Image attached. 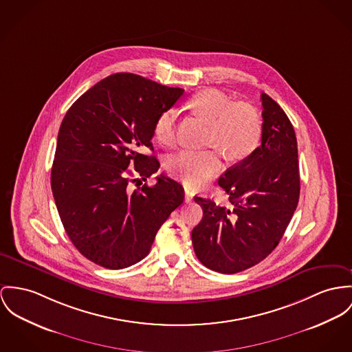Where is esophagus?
<instances>
[{
  "label": "esophagus",
  "instance_id": "34e87169",
  "mask_svg": "<svg viewBox=\"0 0 352 352\" xmlns=\"http://www.w3.org/2000/svg\"><path fill=\"white\" fill-rule=\"evenodd\" d=\"M192 197H194V194H192L191 191H189V190H185V201H186L188 204L192 201Z\"/></svg>",
  "mask_w": 352,
  "mask_h": 352
}]
</instances>
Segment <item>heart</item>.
Here are the masks:
<instances>
[{
  "mask_svg": "<svg viewBox=\"0 0 352 352\" xmlns=\"http://www.w3.org/2000/svg\"><path fill=\"white\" fill-rule=\"evenodd\" d=\"M190 104L210 123L208 144L216 146L228 160H243L258 146L263 126L257 111L249 104H234L228 95L216 88L195 94ZM177 118L175 109H164L157 118L154 135L162 144L174 143ZM167 166L171 174L179 177L190 188H201L221 171L222 162L214 150L185 148L174 154Z\"/></svg>",
  "mask_w": 352,
  "mask_h": 352,
  "instance_id": "1",
  "label": "heart"
}]
</instances>
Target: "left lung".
<instances>
[{
  "label": "left lung",
  "instance_id": "left-lung-1",
  "mask_svg": "<svg viewBox=\"0 0 352 352\" xmlns=\"http://www.w3.org/2000/svg\"><path fill=\"white\" fill-rule=\"evenodd\" d=\"M261 146L219 177L230 206L194 197L204 217L191 232L198 260L219 273L245 271L270 256L298 208V140L283 109L261 94Z\"/></svg>",
  "mask_w": 352,
  "mask_h": 352
}]
</instances>
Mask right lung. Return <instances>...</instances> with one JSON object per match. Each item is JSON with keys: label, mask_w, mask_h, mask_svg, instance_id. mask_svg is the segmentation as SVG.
Returning <instances> with one entry per match:
<instances>
[{"label": "right lung", "mask_w": 352, "mask_h": 352, "mask_svg": "<svg viewBox=\"0 0 352 352\" xmlns=\"http://www.w3.org/2000/svg\"><path fill=\"white\" fill-rule=\"evenodd\" d=\"M184 92L134 74H115L67 111L51 186L69 240L89 261L107 270L139 263L184 202V188L162 174L154 186L130 190V182L147 181L158 171V160L144 151H154L157 118Z\"/></svg>", "instance_id": "right-lung-1"}]
</instances>
